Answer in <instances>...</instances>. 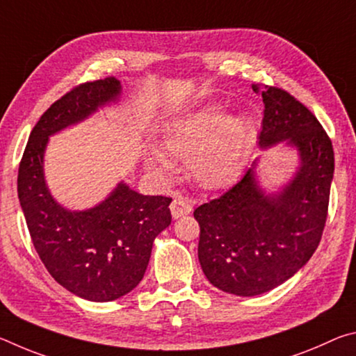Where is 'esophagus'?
Instances as JSON below:
<instances>
[{"label":"esophagus","mask_w":356,"mask_h":356,"mask_svg":"<svg viewBox=\"0 0 356 356\" xmlns=\"http://www.w3.org/2000/svg\"><path fill=\"white\" fill-rule=\"evenodd\" d=\"M171 215L174 220L180 218V216H185L191 212V201L188 197H184L182 195H176L171 202Z\"/></svg>","instance_id":"esophagus-1"}]
</instances>
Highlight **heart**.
Listing matches in <instances>:
<instances>
[{
	"instance_id": "heart-1",
	"label": "heart",
	"mask_w": 356,
	"mask_h": 356,
	"mask_svg": "<svg viewBox=\"0 0 356 356\" xmlns=\"http://www.w3.org/2000/svg\"><path fill=\"white\" fill-rule=\"evenodd\" d=\"M252 138L248 118L210 104L172 120L163 134L166 152L176 159L191 161L195 176L207 186H218L231 180L242 168ZM147 165L156 172L171 170V160L154 150Z\"/></svg>"
}]
</instances>
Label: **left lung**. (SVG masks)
<instances>
[{
  "mask_svg": "<svg viewBox=\"0 0 356 356\" xmlns=\"http://www.w3.org/2000/svg\"><path fill=\"white\" fill-rule=\"evenodd\" d=\"M261 86L252 84V91ZM265 105L259 146L297 149L300 168L275 195L257 182V159L243 177L195 210L200 222L197 257L220 291L252 297L298 272L321 243L327 221L334 152L327 131L303 104L275 86L261 91Z\"/></svg>",
  "mask_w": 356,
  "mask_h": 356,
  "instance_id": "obj_1",
  "label": "left lung"
}]
</instances>
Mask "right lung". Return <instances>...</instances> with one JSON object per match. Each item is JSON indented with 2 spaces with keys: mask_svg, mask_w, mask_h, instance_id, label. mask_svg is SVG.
<instances>
[{
  "mask_svg": "<svg viewBox=\"0 0 356 356\" xmlns=\"http://www.w3.org/2000/svg\"><path fill=\"white\" fill-rule=\"evenodd\" d=\"M120 95L114 76L83 83L42 114L23 152L17 190L29 236L55 281L89 301H113L140 284L155 237L171 225V197L144 196L118 184L99 206L67 210L48 191V136L81 122Z\"/></svg>",
  "mask_w": 356,
  "mask_h": 356,
  "instance_id": "right-lung-1",
  "label": "right lung"
}]
</instances>
